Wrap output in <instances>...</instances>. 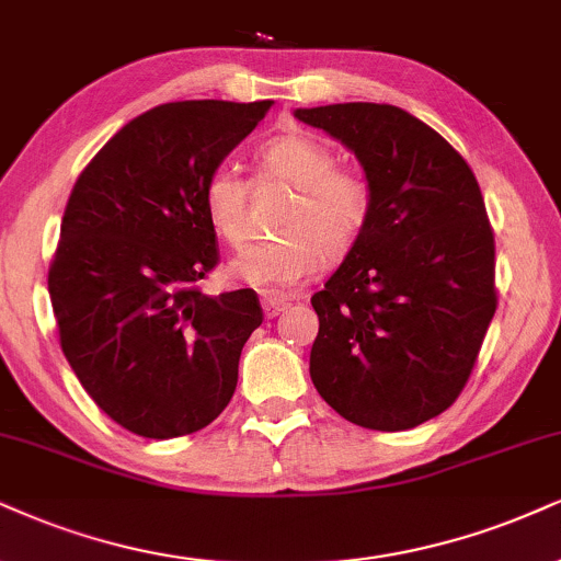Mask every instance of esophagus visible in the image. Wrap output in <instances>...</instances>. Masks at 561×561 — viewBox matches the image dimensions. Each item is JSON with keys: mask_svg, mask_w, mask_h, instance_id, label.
Masks as SVG:
<instances>
[{"mask_svg": "<svg viewBox=\"0 0 561 561\" xmlns=\"http://www.w3.org/2000/svg\"><path fill=\"white\" fill-rule=\"evenodd\" d=\"M288 307H291V299H286V296H278V294L262 296V312H265V317H278L280 312H286Z\"/></svg>", "mask_w": 561, "mask_h": 561, "instance_id": "obj_1", "label": "esophagus"}]
</instances>
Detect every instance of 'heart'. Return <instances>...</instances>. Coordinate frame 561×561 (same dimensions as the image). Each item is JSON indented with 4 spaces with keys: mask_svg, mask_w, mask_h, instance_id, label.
<instances>
[{
    "mask_svg": "<svg viewBox=\"0 0 561 561\" xmlns=\"http://www.w3.org/2000/svg\"><path fill=\"white\" fill-rule=\"evenodd\" d=\"M260 179H278L296 190L280 224V239L249 244L226 265L231 280L257 291L296 286L324 260H341L362 239L371 216V186L362 174L337 169L333 150L314 135L288 133L267 140L257 153ZM249 184L228 165L203 184L207 226L226 244L247 237Z\"/></svg>",
    "mask_w": 561,
    "mask_h": 561,
    "instance_id": "heart-1",
    "label": "heart"
}]
</instances>
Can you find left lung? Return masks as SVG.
<instances>
[{"label":"left lung","instance_id":"obj_1","mask_svg":"<svg viewBox=\"0 0 561 561\" xmlns=\"http://www.w3.org/2000/svg\"><path fill=\"white\" fill-rule=\"evenodd\" d=\"M294 116L345 145L371 186L362 239L312 296L309 375L351 424H424L460 396L496 312L479 182L445 137L398 106L330 103Z\"/></svg>","mask_w":561,"mask_h":561}]
</instances>
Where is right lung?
Here are the masks:
<instances>
[{"label":"right lung","instance_id":"right-lung-1","mask_svg":"<svg viewBox=\"0 0 561 561\" xmlns=\"http://www.w3.org/2000/svg\"><path fill=\"white\" fill-rule=\"evenodd\" d=\"M270 106L150 108L103 145L69 195L48 270L61 351L95 405L140 437L199 432L237 390L262 309L252 288H195L218 262L203 184Z\"/></svg>","mask_w":561,"mask_h":561}]
</instances>
